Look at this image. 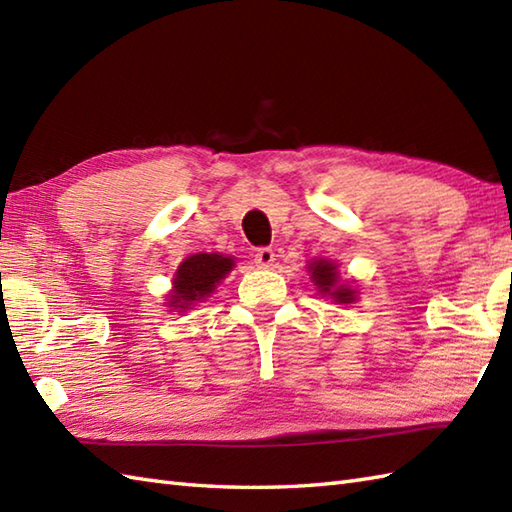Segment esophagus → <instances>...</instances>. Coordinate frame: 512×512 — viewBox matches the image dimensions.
<instances>
[{"label":"esophagus","mask_w":512,"mask_h":512,"mask_svg":"<svg viewBox=\"0 0 512 512\" xmlns=\"http://www.w3.org/2000/svg\"><path fill=\"white\" fill-rule=\"evenodd\" d=\"M275 262V250L273 248H259L255 253V264L259 268H270Z\"/></svg>","instance_id":"esophagus-1"}]
</instances>
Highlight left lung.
Returning a JSON list of instances; mask_svg holds the SVG:
<instances>
[{"label": "left lung", "mask_w": 512, "mask_h": 512, "mask_svg": "<svg viewBox=\"0 0 512 512\" xmlns=\"http://www.w3.org/2000/svg\"><path fill=\"white\" fill-rule=\"evenodd\" d=\"M308 273L321 295L334 299L336 303L356 301V290L347 284H339L341 279H339V273H336V264L328 262V259H314V262L308 266Z\"/></svg>", "instance_id": "obj_1"}]
</instances>
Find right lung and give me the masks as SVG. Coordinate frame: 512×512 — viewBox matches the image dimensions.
<instances>
[{"instance_id": "right-lung-1", "label": "right lung", "mask_w": 512, "mask_h": 512, "mask_svg": "<svg viewBox=\"0 0 512 512\" xmlns=\"http://www.w3.org/2000/svg\"><path fill=\"white\" fill-rule=\"evenodd\" d=\"M233 257L217 253H198L184 259L173 277V290L167 306L176 312L189 310L195 301L211 297L215 286L231 273Z\"/></svg>"}]
</instances>
